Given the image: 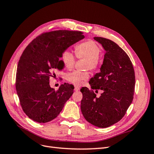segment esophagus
Here are the masks:
<instances>
[{
	"label": "esophagus",
	"instance_id": "obj_1",
	"mask_svg": "<svg viewBox=\"0 0 154 154\" xmlns=\"http://www.w3.org/2000/svg\"><path fill=\"white\" fill-rule=\"evenodd\" d=\"M79 90H80V87H77V86L74 87V91H79Z\"/></svg>",
	"mask_w": 154,
	"mask_h": 154
}]
</instances>
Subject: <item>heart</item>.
Instances as JSON below:
<instances>
[{"label": "heart", "instance_id": "1", "mask_svg": "<svg viewBox=\"0 0 154 154\" xmlns=\"http://www.w3.org/2000/svg\"><path fill=\"white\" fill-rule=\"evenodd\" d=\"M76 57L79 59H85V69L95 71L99 68L101 58L100 56L101 48L96 42L93 40H88L77 44L74 47ZM61 60L64 67L71 70L73 69L76 63V57L74 54L68 49L63 51L61 54ZM89 74L87 72L73 71L67 74L66 79L68 82L74 85H80L83 81L88 80Z\"/></svg>", "mask_w": 154, "mask_h": 154}]
</instances>
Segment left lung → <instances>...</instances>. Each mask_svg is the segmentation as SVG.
I'll return each mask as SVG.
<instances>
[{
	"instance_id": "8db88e82",
	"label": "left lung",
	"mask_w": 154,
	"mask_h": 154,
	"mask_svg": "<svg viewBox=\"0 0 154 154\" xmlns=\"http://www.w3.org/2000/svg\"><path fill=\"white\" fill-rule=\"evenodd\" d=\"M105 50L103 63L89 81L91 89L83 87L81 110L88 123L100 128L112 125L123 118L134 98L135 72L127 54L109 39L94 37ZM103 93L98 98L94 91Z\"/></svg>"
}]
</instances>
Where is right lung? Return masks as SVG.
<instances>
[{
    "label": "right lung",
    "mask_w": 154,
    "mask_h": 154,
    "mask_svg": "<svg viewBox=\"0 0 154 154\" xmlns=\"http://www.w3.org/2000/svg\"><path fill=\"white\" fill-rule=\"evenodd\" d=\"M83 32L57 30L46 32L32 40L18 61L15 87L24 113L36 122L54 119L73 94V85L64 83L54 91L49 78L63 69L59 58L69 46L84 38Z\"/></svg>",
    "instance_id": "right-lung-1"
}]
</instances>
